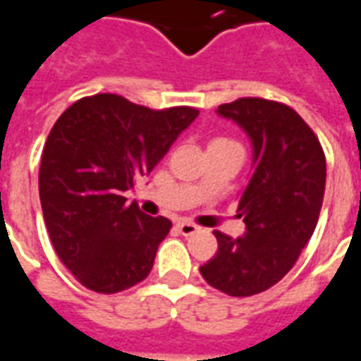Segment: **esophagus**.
Returning a JSON list of instances; mask_svg holds the SVG:
<instances>
[{
    "instance_id": "34e87169",
    "label": "esophagus",
    "mask_w": 361,
    "mask_h": 361,
    "mask_svg": "<svg viewBox=\"0 0 361 361\" xmlns=\"http://www.w3.org/2000/svg\"><path fill=\"white\" fill-rule=\"evenodd\" d=\"M178 230H180L181 235H191L199 232V226L191 224V222H178Z\"/></svg>"
}]
</instances>
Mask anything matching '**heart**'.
Here are the masks:
<instances>
[{
    "instance_id": "b5f03b06",
    "label": "heart",
    "mask_w": 361,
    "mask_h": 361,
    "mask_svg": "<svg viewBox=\"0 0 361 361\" xmlns=\"http://www.w3.org/2000/svg\"><path fill=\"white\" fill-rule=\"evenodd\" d=\"M226 142H234V141H228V139H214L211 145H226Z\"/></svg>"
}]
</instances>
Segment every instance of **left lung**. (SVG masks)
I'll return each mask as SVG.
<instances>
[{"label": "left lung", "mask_w": 361, "mask_h": 361, "mask_svg": "<svg viewBox=\"0 0 361 361\" xmlns=\"http://www.w3.org/2000/svg\"><path fill=\"white\" fill-rule=\"evenodd\" d=\"M220 118L242 127L251 142V178L238 211L245 234L214 232L216 255L199 271L235 298L265 292L286 274L317 226L326 162L317 137L292 108L265 98L222 104Z\"/></svg>", "instance_id": "8db88e82"}]
</instances>
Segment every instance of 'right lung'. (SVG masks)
<instances>
[{
	"mask_svg": "<svg viewBox=\"0 0 361 361\" xmlns=\"http://www.w3.org/2000/svg\"><path fill=\"white\" fill-rule=\"evenodd\" d=\"M199 110H150L118 94L81 98L46 139L38 176L54 250L89 290L116 294L149 276L172 222L127 203Z\"/></svg>",
	"mask_w": 361,
	"mask_h": 361,
	"instance_id": "1",
	"label": "right lung"
}]
</instances>
